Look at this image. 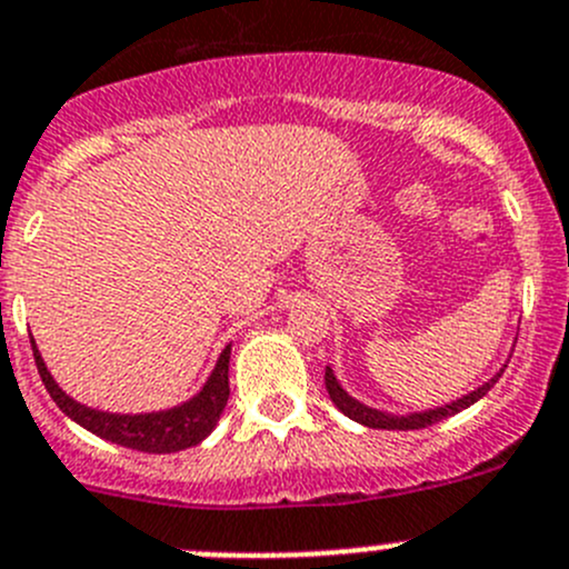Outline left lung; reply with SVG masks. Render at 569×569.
I'll use <instances>...</instances> for the list:
<instances>
[{"instance_id": "left-lung-1", "label": "left lung", "mask_w": 569, "mask_h": 569, "mask_svg": "<svg viewBox=\"0 0 569 569\" xmlns=\"http://www.w3.org/2000/svg\"><path fill=\"white\" fill-rule=\"evenodd\" d=\"M506 363L500 367V372H495L492 378L487 380V383H481L478 389L467 391V395H461L459 400L445 402V406H437V408H425V411H408V413L380 411V408H372V406H367V402L356 400L352 395H347L345 386L339 383V378H336L333 369L330 367H325V386H328V395H330V400H333V406L339 408L345 417H350L352 422L367 425V428H378V431H419V428H428V425L439 422V419L453 417V413L465 411V408H470L472 402L481 400V397L487 395L495 383H498V378L503 375Z\"/></svg>"}]
</instances>
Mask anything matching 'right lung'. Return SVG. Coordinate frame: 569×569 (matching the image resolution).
I'll return each mask as SVG.
<instances>
[{
    "label": "right lung",
    "mask_w": 569,
    "mask_h": 569,
    "mask_svg": "<svg viewBox=\"0 0 569 569\" xmlns=\"http://www.w3.org/2000/svg\"><path fill=\"white\" fill-rule=\"evenodd\" d=\"M32 352H36V367L43 386H47V391L66 417L82 425L86 431L108 439V442L130 450H141V453H178V450L200 445L217 428L230 397V345L217 358V367L211 369V375H208V380L194 397H189L180 406L147 413H113L82 406V402H77L74 397H69L60 389L58 380L52 378V372L43 363L36 341H32Z\"/></svg>",
    "instance_id": "obj_1"
}]
</instances>
